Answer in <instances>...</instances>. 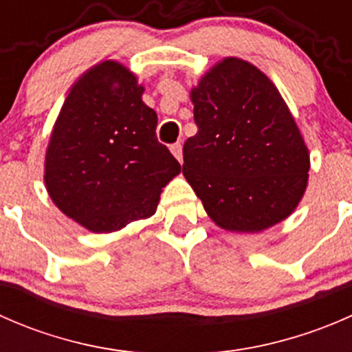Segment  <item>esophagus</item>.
Instances as JSON below:
<instances>
[{
  "label": "esophagus",
  "mask_w": 352,
  "mask_h": 352,
  "mask_svg": "<svg viewBox=\"0 0 352 352\" xmlns=\"http://www.w3.org/2000/svg\"><path fill=\"white\" fill-rule=\"evenodd\" d=\"M170 150H172L173 156H175V158L179 160L180 163H182V160H184V155H182V144H180V143L172 144V148H170Z\"/></svg>",
  "instance_id": "obj_1"
}]
</instances>
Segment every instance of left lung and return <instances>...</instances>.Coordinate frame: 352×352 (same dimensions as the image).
Listing matches in <instances>:
<instances>
[{
	"label": "left lung",
	"mask_w": 352,
	"mask_h": 352,
	"mask_svg": "<svg viewBox=\"0 0 352 352\" xmlns=\"http://www.w3.org/2000/svg\"><path fill=\"white\" fill-rule=\"evenodd\" d=\"M196 136L184 144L182 173L209 218L230 232H262L303 197L310 155L271 80L225 58L190 91Z\"/></svg>",
	"instance_id": "obj_1"
}]
</instances>
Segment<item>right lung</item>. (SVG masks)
<instances>
[{"label":"right lung","instance_id":"right-lung-1","mask_svg":"<svg viewBox=\"0 0 352 352\" xmlns=\"http://www.w3.org/2000/svg\"><path fill=\"white\" fill-rule=\"evenodd\" d=\"M127 67L104 61L71 88L45 153L54 204L95 233L155 214L180 163L156 140L158 117Z\"/></svg>","mask_w":352,"mask_h":352}]
</instances>
